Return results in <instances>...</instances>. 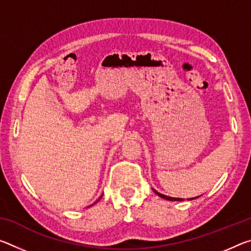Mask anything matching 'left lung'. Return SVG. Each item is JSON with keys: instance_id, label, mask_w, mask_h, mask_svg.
<instances>
[{"instance_id": "1", "label": "left lung", "mask_w": 251, "mask_h": 251, "mask_svg": "<svg viewBox=\"0 0 251 251\" xmlns=\"http://www.w3.org/2000/svg\"><path fill=\"white\" fill-rule=\"evenodd\" d=\"M154 192L157 194L158 197H161V198H163V199H165V200H169V201H183V199H180V198H172V197H168V196H164V194H161V193H158V192H156V191L154 190ZM193 199H196V198H192V199H189V200H193Z\"/></svg>"}]
</instances>
